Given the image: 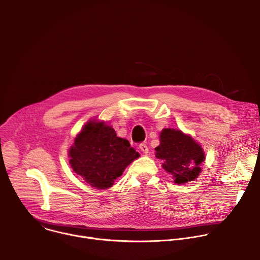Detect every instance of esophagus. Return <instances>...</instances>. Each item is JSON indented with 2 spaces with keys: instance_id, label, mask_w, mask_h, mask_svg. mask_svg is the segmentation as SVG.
<instances>
[{
  "instance_id": "34e87169",
  "label": "esophagus",
  "mask_w": 260,
  "mask_h": 260,
  "mask_svg": "<svg viewBox=\"0 0 260 260\" xmlns=\"http://www.w3.org/2000/svg\"><path fill=\"white\" fill-rule=\"evenodd\" d=\"M139 147H140V150H141L143 153H145V154L148 153V146H147L145 143H141V144L139 145Z\"/></svg>"
}]
</instances>
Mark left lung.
Returning a JSON list of instances; mask_svg holds the SVG:
<instances>
[{"mask_svg":"<svg viewBox=\"0 0 260 260\" xmlns=\"http://www.w3.org/2000/svg\"><path fill=\"white\" fill-rule=\"evenodd\" d=\"M159 140L156 157L164 160V169L173 175L175 182L184 184L198 178L205 160L202 147L191 137L173 128L162 129Z\"/></svg>","mask_w":260,"mask_h":260,"instance_id":"left-lung-1","label":"left lung"}]
</instances>
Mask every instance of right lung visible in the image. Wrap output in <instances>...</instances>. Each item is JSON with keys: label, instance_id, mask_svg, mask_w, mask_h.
Wrapping results in <instances>:
<instances>
[{"label": "right lung", "instance_id": "obj_1", "mask_svg": "<svg viewBox=\"0 0 260 260\" xmlns=\"http://www.w3.org/2000/svg\"><path fill=\"white\" fill-rule=\"evenodd\" d=\"M70 164L92 187L106 189L140 154L104 122L89 121L69 151Z\"/></svg>", "mask_w": 260, "mask_h": 260}]
</instances>
